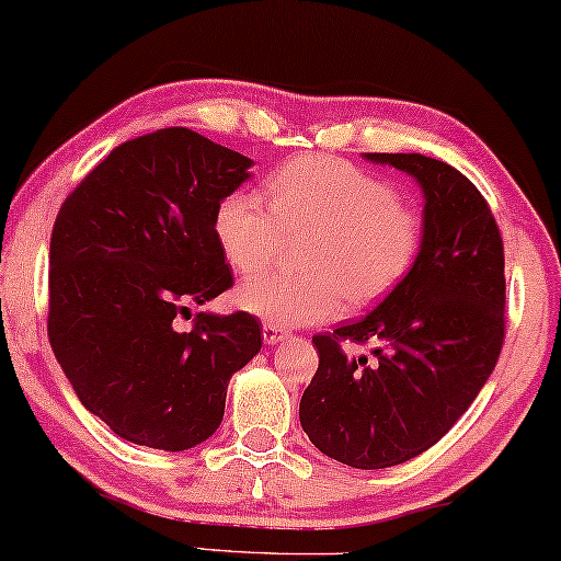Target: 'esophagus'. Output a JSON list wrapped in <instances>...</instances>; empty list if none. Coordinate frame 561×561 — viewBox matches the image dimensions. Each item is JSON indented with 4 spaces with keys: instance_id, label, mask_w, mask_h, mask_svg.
<instances>
[{
    "instance_id": "esophagus-1",
    "label": "esophagus",
    "mask_w": 561,
    "mask_h": 561,
    "mask_svg": "<svg viewBox=\"0 0 561 561\" xmlns=\"http://www.w3.org/2000/svg\"><path fill=\"white\" fill-rule=\"evenodd\" d=\"M286 339H288V331L280 329V325H275V323H265L263 325V341L268 343V346H275V343H280V341H286Z\"/></svg>"
}]
</instances>
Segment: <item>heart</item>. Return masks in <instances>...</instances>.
<instances>
[{"mask_svg": "<svg viewBox=\"0 0 561 561\" xmlns=\"http://www.w3.org/2000/svg\"><path fill=\"white\" fill-rule=\"evenodd\" d=\"M271 205L232 191L213 230L232 271L253 275L298 243V275H263L238 290L240 308L275 325L333 321L343 300L368 308L399 288L424 245V220L386 178L331 154H300L273 172Z\"/></svg>", "mask_w": 561, "mask_h": 561, "instance_id": "obj_1", "label": "heart"}]
</instances>
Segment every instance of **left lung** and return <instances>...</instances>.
Listing matches in <instances>:
<instances>
[{"label":"left lung","instance_id":"left-lung-1","mask_svg":"<svg viewBox=\"0 0 561 561\" xmlns=\"http://www.w3.org/2000/svg\"><path fill=\"white\" fill-rule=\"evenodd\" d=\"M424 191V245L399 288L368 316L313 335L318 370L300 426L353 469H386L431 449L477 399L504 346V240L469 178L419 152H368ZM377 343L348 357L346 342Z\"/></svg>","mask_w":561,"mask_h":561}]
</instances>
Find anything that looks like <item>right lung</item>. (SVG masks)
I'll return each mask as SVG.
<instances>
[{"mask_svg": "<svg viewBox=\"0 0 561 561\" xmlns=\"http://www.w3.org/2000/svg\"><path fill=\"white\" fill-rule=\"evenodd\" d=\"M253 160L187 127L135 137L65 197L49 243L47 333L82 407L127 442L185 451L220 426L228 381L263 346L238 310L195 313L232 286L218 203Z\"/></svg>", "mask_w": 561, "mask_h": 561, "instance_id": "obj_1", "label": "right lung"}]
</instances>
